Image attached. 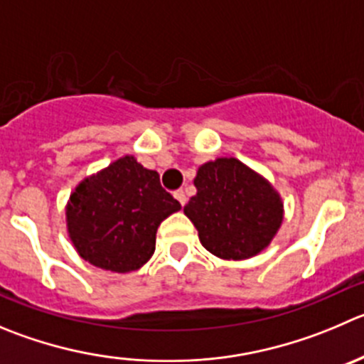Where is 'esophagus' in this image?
Listing matches in <instances>:
<instances>
[{"instance_id": "esophagus-1", "label": "esophagus", "mask_w": 364, "mask_h": 364, "mask_svg": "<svg viewBox=\"0 0 364 364\" xmlns=\"http://www.w3.org/2000/svg\"><path fill=\"white\" fill-rule=\"evenodd\" d=\"M175 198L178 200L180 205H186V202H188V196H186V193L182 191V189H178V191H175Z\"/></svg>"}]
</instances>
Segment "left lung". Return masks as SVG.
I'll use <instances>...</instances> for the list:
<instances>
[{"label": "left lung", "instance_id": "left-lung-1", "mask_svg": "<svg viewBox=\"0 0 364 364\" xmlns=\"http://www.w3.org/2000/svg\"><path fill=\"white\" fill-rule=\"evenodd\" d=\"M195 186L184 213L210 254L237 261L268 247L282 223V202L262 176L237 159H218L198 169Z\"/></svg>", "mask_w": 364, "mask_h": 364}]
</instances>
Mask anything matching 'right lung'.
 Returning a JSON list of instances; mask_svg holds the SVG:
<instances>
[{
  "label": "right lung",
  "mask_w": 364,
  "mask_h": 364,
  "mask_svg": "<svg viewBox=\"0 0 364 364\" xmlns=\"http://www.w3.org/2000/svg\"><path fill=\"white\" fill-rule=\"evenodd\" d=\"M178 209L159 173L127 155L85 178L69 198L65 216L69 237L85 261L127 273L151 257L159 225Z\"/></svg>",
  "instance_id": "1"
}]
</instances>
